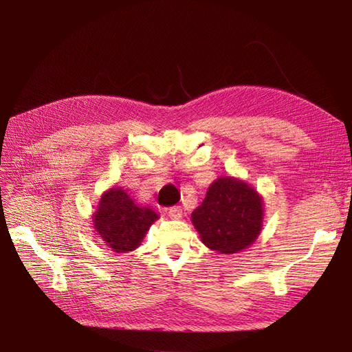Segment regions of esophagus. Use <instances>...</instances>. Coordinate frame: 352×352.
Segmentation results:
<instances>
[{"label": "esophagus", "instance_id": "obj_1", "mask_svg": "<svg viewBox=\"0 0 352 352\" xmlns=\"http://www.w3.org/2000/svg\"><path fill=\"white\" fill-rule=\"evenodd\" d=\"M168 215L170 219H179L183 218V208L182 206H173L168 209Z\"/></svg>", "mask_w": 352, "mask_h": 352}]
</instances>
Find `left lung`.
<instances>
[{
    "label": "left lung",
    "instance_id": "left-lung-1",
    "mask_svg": "<svg viewBox=\"0 0 352 352\" xmlns=\"http://www.w3.org/2000/svg\"><path fill=\"white\" fill-rule=\"evenodd\" d=\"M202 242L221 254H236L258 237L263 200L254 188L234 178H219L192 214Z\"/></svg>",
    "mask_w": 352,
    "mask_h": 352
}]
</instances>
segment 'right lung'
<instances>
[{
	"instance_id": "right-lung-1",
	"label": "right lung",
	"mask_w": 352,
	"mask_h": 352,
	"mask_svg": "<svg viewBox=\"0 0 352 352\" xmlns=\"http://www.w3.org/2000/svg\"><path fill=\"white\" fill-rule=\"evenodd\" d=\"M156 219L155 210L137 206L125 190L110 188L100 200L94 226L106 245L120 254L134 250Z\"/></svg>"
}]
</instances>
